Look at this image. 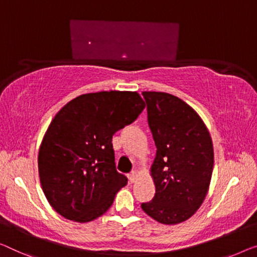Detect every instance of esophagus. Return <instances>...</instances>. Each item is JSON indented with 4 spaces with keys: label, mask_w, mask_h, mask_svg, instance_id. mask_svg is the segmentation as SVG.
<instances>
[{
    "label": "esophagus",
    "mask_w": 257,
    "mask_h": 257,
    "mask_svg": "<svg viewBox=\"0 0 257 257\" xmlns=\"http://www.w3.org/2000/svg\"><path fill=\"white\" fill-rule=\"evenodd\" d=\"M128 179H129V182H135V180L137 179V172H132V173L128 174Z\"/></svg>",
    "instance_id": "esophagus-1"
}]
</instances>
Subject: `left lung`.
Returning a JSON list of instances; mask_svg holds the SVG:
<instances>
[{"mask_svg": "<svg viewBox=\"0 0 257 257\" xmlns=\"http://www.w3.org/2000/svg\"><path fill=\"white\" fill-rule=\"evenodd\" d=\"M142 94L157 153L150 168L156 194L141 206L158 223H182L208 194L213 170L211 136L201 116L180 98L155 91Z\"/></svg>", "mask_w": 257, "mask_h": 257, "instance_id": "obj_1", "label": "left lung"}]
</instances>
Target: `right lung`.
Here are the masks:
<instances>
[{
    "instance_id": "add662e5",
    "label": "right lung",
    "mask_w": 257,
    "mask_h": 257,
    "mask_svg": "<svg viewBox=\"0 0 257 257\" xmlns=\"http://www.w3.org/2000/svg\"><path fill=\"white\" fill-rule=\"evenodd\" d=\"M137 92L78 95L53 118L39 148L41 188L55 211L87 223L104 214L128 179L115 168L112 137L144 109Z\"/></svg>"
}]
</instances>
